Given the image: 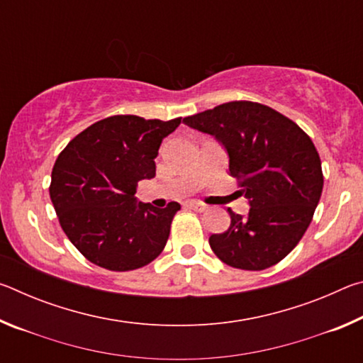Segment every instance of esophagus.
<instances>
[{
	"label": "esophagus",
	"mask_w": 363,
	"mask_h": 363,
	"mask_svg": "<svg viewBox=\"0 0 363 363\" xmlns=\"http://www.w3.org/2000/svg\"><path fill=\"white\" fill-rule=\"evenodd\" d=\"M186 206H187V208H190V210H194V211H200V213L206 210V205H205V203H200V201H187Z\"/></svg>",
	"instance_id": "obj_1"
}]
</instances>
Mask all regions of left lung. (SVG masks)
<instances>
[{
  "instance_id": "left-lung-1",
  "label": "left lung",
  "mask_w": 363,
  "mask_h": 363,
  "mask_svg": "<svg viewBox=\"0 0 363 363\" xmlns=\"http://www.w3.org/2000/svg\"><path fill=\"white\" fill-rule=\"evenodd\" d=\"M216 138L229 171L250 201L248 216L230 208V227L210 247L227 266L262 270L280 262L309 227L323 189L314 143L296 123L262 104L225 102L182 120Z\"/></svg>"
}]
</instances>
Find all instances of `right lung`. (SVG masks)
I'll use <instances>...</instances> for the list:
<instances>
[{
	"label": "right lung",
	"instance_id": "1",
	"mask_svg": "<svg viewBox=\"0 0 363 363\" xmlns=\"http://www.w3.org/2000/svg\"><path fill=\"white\" fill-rule=\"evenodd\" d=\"M181 125L113 115L73 138L59 153L49 196L69 240L96 266L126 272L162 253L181 210L136 203L139 181L155 176L162 140Z\"/></svg>",
	"mask_w": 363,
	"mask_h": 363
}]
</instances>
